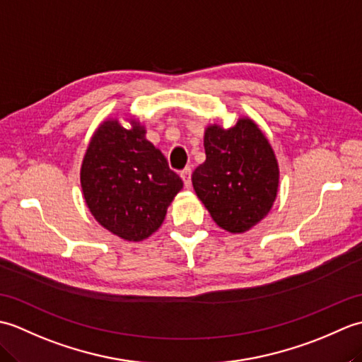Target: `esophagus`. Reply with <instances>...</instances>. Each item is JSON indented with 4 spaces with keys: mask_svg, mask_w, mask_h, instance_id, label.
<instances>
[{
    "mask_svg": "<svg viewBox=\"0 0 362 362\" xmlns=\"http://www.w3.org/2000/svg\"><path fill=\"white\" fill-rule=\"evenodd\" d=\"M180 177L183 179V183H185V187L189 188L191 187V168L183 169V171L180 173Z\"/></svg>",
    "mask_w": 362,
    "mask_h": 362,
    "instance_id": "1",
    "label": "esophagus"
}]
</instances>
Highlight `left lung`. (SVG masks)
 <instances>
[{"label": "left lung", "instance_id": "1", "mask_svg": "<svg viewBox=\"0 0 362 362\" xmlns=\"http://www.w3.org/2000/svg\"><path fill=\"white\" fill-rule=\"evenodd\" d=\"M206 158L191 180L219 227L243 233L263 219L276 197L279 165L267 138L250 119L205 130Z\"/></svg>", "mask_w": 362, "mask_h": 362}]
</instances>
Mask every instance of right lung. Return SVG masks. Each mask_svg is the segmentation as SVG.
Instances as JSON below:
<instances>
[{
    "instance_id": "1",
    "label": "right lung",
    "mask_w": 362,
    "mask_h": 362,
    "mask_svg": "<svg viewBox=\"0 0 362 362\" xmlns=\"http://www.w3.org/2000/svg\"><path fill=\"white\" fill-rule=\"evenodd\" d=\"M132 121L117 119L98 127L81 169L83 197L104 228L127 241H141L165 221L166 210L183 187L179 174L144 138Z\"/></svg>"
}]
</instances>
